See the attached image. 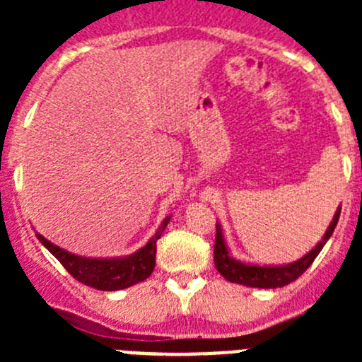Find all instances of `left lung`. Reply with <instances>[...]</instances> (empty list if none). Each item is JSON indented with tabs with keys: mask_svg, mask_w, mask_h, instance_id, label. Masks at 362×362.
I'll return each instance as SVG.
<instances>
[{
	"mask_svg": "<svg viewBox=\"0 0 362 362\" xmlns=\"http://www.w3.org/2000/svg\"><path fill=\"white\" fill-rule=\"evenodd\" d=\"M339 211L341 208H338L337 214H334L333 222L327 228L326 235L315 245V249H312L305 257L298 259V261L289 262L286 266H257V264H245V262H240L236 259H233L229 255L228 247H226L224 236H222L221 226L217 224V235H215V247H214V262L217 272L224 276L226 280L235 284H242L247 287H257V289H276V287H284L287 284L294 282L296 279L303 275L306 269L310 268L315 257L319 255V252L322 250V247L326 245L327 240L333 235L334 228L338 224Z\"/></svg>",
	"mask_w": 362,
	"mask_h": 362,
	"instance_id": "left-lung-1",
	"label": "left lung"
}]
</instances>
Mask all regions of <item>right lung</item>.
I'll return each mask as SVG.
<instances>
[{
  "label": "right lung",
  "instance_id": "add662e5",
  "mask_svg": "<svg viewBox=\"0 0 362 362\" xmlns=\"http://www.w3.org/2000/svg\"><path fill=\"white\" fill-rule=\"evenodd\" d=\"M171 217H166L156 231V235L148 240L145 247L127 257L115 259H90L80 257V255L69 254V252L59 249L57 245L50 243L36 233V238L42 242L61 264L66 268V272L73 279L78 280L83 286L94 287L98 291H120L126 287L134 286L138 282H144L152 275L156 268V249H158V240L166 229Z\"/></svg>",
  "mask_w": 362,
  "mask_h": 362
}]
</instances>
